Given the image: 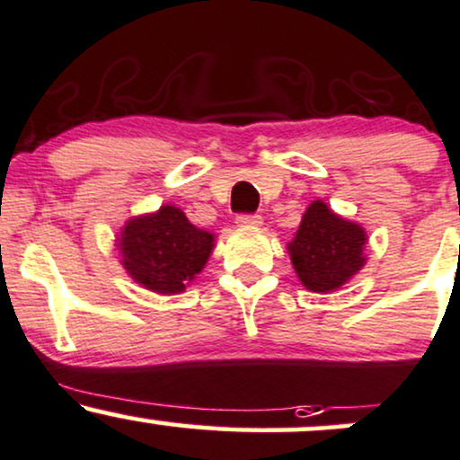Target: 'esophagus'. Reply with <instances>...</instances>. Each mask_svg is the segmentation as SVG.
Returning a JSON list of instances; mask_svg holds the SVG:
<instances>
[{
    "instance_id": "1",
    "label": "esophagus",
    "mask_w": 460,
    "mask_h": 460,
    "mask_svg": "<svg viewBox=\"0 0 460 460\" xmlns=\"http://www.w3.org/2000/svg\"><path fill=\"white\" fill-rule=\"evenodd\" d=\"M261 216L257 214H240L237 216V225L240 226H261Z\"/></svg>"
}]
</instances>
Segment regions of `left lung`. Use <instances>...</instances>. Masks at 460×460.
I'll return each mask as SVG.
<instances>
[{
  "mask_svg": "<svg viewBox=\"0 0 460 460\" xmlns=\"http://www.w3.org/2000/svg\"><path fill=\"white\" fill-rule=\"evenodd\" d=\"M366 242L367 234L361 225L337 216L322 200H314L288 251L300 283L311 292L329 294L366 266Z\"/></svg>",
  "mask_w": 460,
  "mask_h": 460,
  "instance_id": "8db88e82",
  "label": "left lung"
}]
</instances>
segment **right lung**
I'll use <instances>...</instances> for the list:
<instances>
[{
    "mask_svg": "<svg viewBox=\"0 0 460 460\" xmlns=\"http://www.w3.org/2000/svg\"><path fill=\"white\" fill-rule=\"evenodd\" d=\"M116 242L129 277L155 294L183 292L214 251V235L194 226L175 205L131 218Z\"/></svg>",
    "mask_w": 460,
    "mask_h": 460,
    "instance_id": "1",
    "label": "right lung"
}]
</instances>
